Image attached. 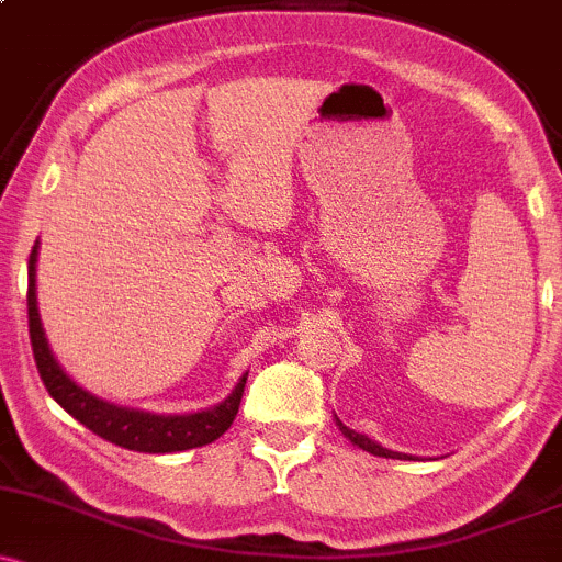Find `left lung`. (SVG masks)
Returning <instances> with one entry per match:
<instances>
[{
	"label": "left lung",
	"mask_w": 562,
	"mask_h": 562,
	"mask_svg": "<svg viewBox=\"0 0 562 562\" xmlns=\"http://www.w3.org/2000/svg\"><path fill=\"white\" fill-rule=\"evenodd\" d=\"M336 425H339L341 434H345L347 439L352 441V445L360 447V450H366V452H371V454H380V458H409V460H412V454H404V452H393V450H387V447H382V445H376V441H371L369 436L356 434V430H350V428H347V425H341V420H336Z\"/></svg>",
	"instance_id": "1"
}]
</instances>
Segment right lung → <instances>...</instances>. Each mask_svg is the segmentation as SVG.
<instances>
[{
  "label": "right lung",
  "mask_w": 562,
  "mask_h": 562,
  "mask_svg": "<svg viewBox=\"0 0 562 562\" xmlns=\"http://www.w3.org/2000/svg\"><path fill=\"white\" fill-rule=\"evenodd\" d=\"M37 247L34 241L32 256H29V339H32L34 363H37L40 380L45 382L47 393L56 401L61 409H67L75 420L86 425L102 439L112 445L123 447V450L134 452H182L193 450V447H204L210 441L221 439L228 428H232L236 412H239L241 393H245L247 374L241 376L239 385L232 390L228 398H223L217 406L210 409L193 412V415H153V412L128 409V406L110 404V401L97 398L93 393L82 390L67 371L58 366L53 356L47 336L40 321L37 310Z\"/></svg>",
  "instance_id": "add662e5"
}]
</instances>
